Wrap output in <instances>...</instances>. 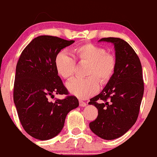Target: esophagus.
Segmentation results:
<instances>
[{
  "label": "esophagus",
  "mask_w": 157,
  "mask_h": 157,
  "mask_svg": "<svg viewBox=\"0 0 157 157\" xmlns=\"http://www.w3.org/2000/svg\"><path fill=\"white\" fill-rule=\"evenodd\" d=\"M79 106H80V107H85L86 106V103L85 102V101H82L80 100H79Z\"/></svg>",
  "instance_id": "esophagus-1"
}]
</instances>
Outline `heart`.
I'll return each instance as SVG.
<instances>
[{
  "instance_id": "1",
  "label": "heart",
  "mask_w": 157,
  "mask_h": 157,
  "mask_svg": "<svg viewBox=\"0 0 157 157\" xmlns=\"http://www.w3.org/2000/svg\"><path fill=\"white\" fill-rule=\"evenodd\" d=\"M73 52L75 59L65 51L57 54L55 59L57 72L62 78H70L75 72V59L79 63H89L87 71L89 77L72 78L66 84L70 93L80 99H87L98 91L100 81L107 84L111 80L117 67L116 57L107 52L105 48L93 43L77 45Z\"/></svg>"
}]
</instances>
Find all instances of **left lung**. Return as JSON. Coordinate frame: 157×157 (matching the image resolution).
Masks as SVG:
<instances>
[{"label": "left lung", "mask_w": 157, "mask_h": 157, "mask_svg": "<svg viewBox=\"0 0 157 157\" xmlns=\"http://www.w3.org/2000/svg\"><path fill=\"white\" fill-rule=\"evenodd\" d=\"M115 48L117 67L113 77L90 105L98 109V117L90 123L92 132L106 140L124 134L137 120L144 94L140 59L127 42L118 37H104Z\"/></svg>", "instance_id": "left-lung-1"}]
</instances>
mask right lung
I'll return each mask as SVG.
<instances>
[{
    "label": "right lung",
    "instance_id": "right-lung-1",
    "mask_svg": "<svg viewBox=\"0 0 157 157\" xmlns=\"http://www.w3.org/2000/svg\"><path fill=\"white\" fill-rule=\"evenodd\" d=\"M74 42L50 35L38 36L26 46L17 63L13 100L23 129L37 140L57 136L68 112L79 106L75 96L68 95L55 64L57 54ZM54 93L67 96L63 100L48 101Z\"/></svg>",
    "mask_w": 157,
    "mask_h": 157
}]
</instances>
